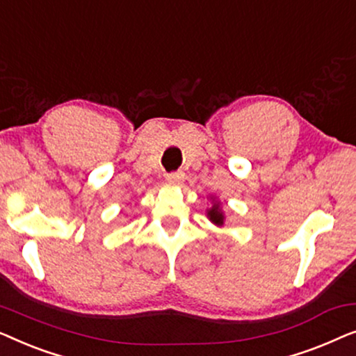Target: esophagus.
Here are the masks:
<instances>
[{
  "label": "esophagus",
  "instance_id": "obj_1",
  "mask_svg": "<svg viewBox=\"0 0 356 356\" xmlns=\"http://www.w3.org/2000/svg\"><path fill=\"white\" fill-rule=\"evenodd\" d=\"M165 178H167L168 183L178 184L184 179V173L183 172H172V173H167V177H165Z\"/></svg>",
  "mask_w": 356,
  "mask_h": 356
}]
</instances>
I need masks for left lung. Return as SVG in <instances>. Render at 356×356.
Segmentation results:
<instances>
[{
    "instance_id": "left-lung-1",
    "label": "left lung",
    "mask_w": 356,
    "mask_h": 356,
    "mask_svg": "<svg viewBox=\"0 0 356 356\" xmlns=\"http://www.w3.org/2000/svg\"><path fill=\"white\" fill-rule=\"evenodd\" d=\"M209 217H211L212 222L218 223V225H222V223H223V216H222L220 209H218L217 204L211 209V211H209Z\"/></svg>"
}]
</instances>
